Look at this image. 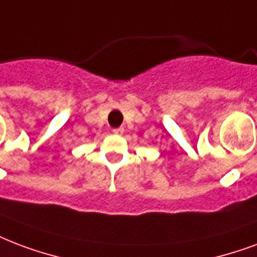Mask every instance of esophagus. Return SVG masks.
<instances>
[{
  "label": "esophagus",
  "mask_w": 257,
  "mask_h": 257,
  "mask_svg": "<svg viewBox=\"0 0 257 257\" xmlns=\"http://www.w3.org/2000/svg\"><path fill=\"white\" fill-rule=\"evenodd\" d=\"M124 126H120V128H115V129H113V133H114V135H118V136H121V135H122V133H124Z\"/></svg>",
  "instance_id": "34e87169"
}]
</instances>
